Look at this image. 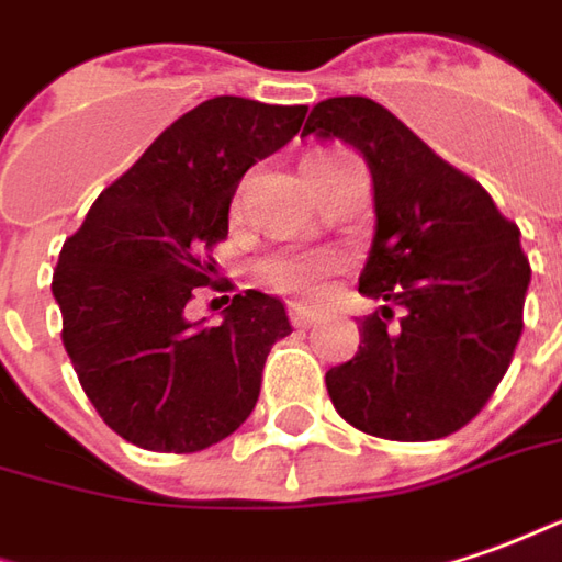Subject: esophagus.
Wrapping results in <instances>:
<instances>
[{"label":"esophagus","mask_w":562,"mask_h":562,"mask_svg":"<svg viewBox=\"0 0 562 562\" xmlns=\"http://www.w3.org/2000/svg\"><path fill=\"white\" fill-rule=\"evenodd\" d=\"M289 316H292V323H295V329H311V326H316L319 323V313L307 311V307H292L289 311Z\"/></svg>","instance_id":"34e87169"}]
</instances>
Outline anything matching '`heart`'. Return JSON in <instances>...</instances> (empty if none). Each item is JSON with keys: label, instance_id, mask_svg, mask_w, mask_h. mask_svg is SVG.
I'll list each match as a JSON object with an SVG mask.
<instances>
[{"label": "heart", "instance_id": "obj_1", "mask_svg": "<svg viewBox=\"0 0 562 562\" xmlns=\"http://www.w3.org/2000/svg\"><path fill=\"white\" fill-rule=\"evenodd\" d=\"M329 273L331 261H326V258H289V261L270 265V282L280 292L301 297V301H313V297L323 295Z\"/></svg>", "mask_w": 562, "mask_h": 562}]
</instances>
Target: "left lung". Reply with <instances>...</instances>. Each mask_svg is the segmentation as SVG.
Returning a JSON list of instances; mask_svg holds the SVG:
<instances>
[{
  "mask_svg": "<svg viewBox=\"0 0 562 562\" xmlns=\"http://www.w3.org/2000/svg\"><path fill=\"white\" fill-rule=\"evenodd\" d=\"M304 135L360 153L375 200L360 292L384 304L360 319L357 357L326 372L331 403L372 437H449L486 406L520 341L532 277L520 231L369 98L319 101Z\"/></svg>",
  "mask_w": 562,
  "mask_h": 562,
  "instance_id": "1",
  "label": "left lung"
}]
</instances>
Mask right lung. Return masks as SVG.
<instances>
[{"mask_svg": "<svg viewBox=\"0 0 562 562\" xmlns=\"http://www.w3.org/2000/svg\"><path fill=\"white\" fill-rule=\"evenodd\" d=\"M307 106L221 94L175 120L94 200L57 258L64 347L91 406L122 440L200 452L258 403L270 347L292 331L280 297L233 295L217 326L187 319L215 280L243 175L297 135Z\"/></svg>", "mask_w": 562, "mask_h": 562, "instance_id": "obj_1", "label": "right lung"}]
</instances>
